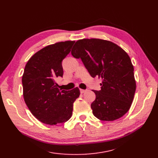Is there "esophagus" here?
<instances>
[{
    "instance_id": "1",
    "label": "esophagus",
    "mask_w": 158,
    "mask_h": 158,
    "mask_svg": "<svg viewBox=\"0 0 158 158\" xmlns=\"http://www.w3.org/2000/svg\"><path fill=\"white\" fill-rule=\"evenodd\" d=\"M86 91H87V90H85V89H80L81 94H84V93H85Z\"/></svg>"
}]
</instances>
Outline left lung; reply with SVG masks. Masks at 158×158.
Listing matches in <instances>:
<instances>
[{
  "label": "left lung",
  "mask_w": 158,
  "mask_h": 158,
  "mask_svg": "<svg viewBox=\"0 0 158 158\" xmlns=\"http://www.w3.org/2000/svg\"><path fill=\"white\" fill-rule=\"evenodd\" d=\"M71 55L81 59L92 77H102L101 90L91 105L102 121H114L129 111L136 84L131 60L123 49L109 40L84 39L75 43Z\"/></svg>",
  "instance_id": "1"
}]
</instances>
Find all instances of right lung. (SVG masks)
I'll list each match as a JSON object with an SVG mask.
<instances>
[{
	"label": "right lung",
	"instance_id": "right-lung-1",
	"mask_svg": "<svg viewBox=\"0 0 158 158\" xmlns=\"http://www.w3.org/2000/svg\"><path fill=\"white\" fill-rule=\"evenodd\" d=\"M74 43L64 41L47 46L32 56L25 67L24 99L32 114L43 123H64L72 116L73 103L80 95L79 88L59 89L55 79L63 77L62 60Z\"/></svg>",
	"mask_w": 158,
	"mask_h": 158
}]
</instances>
